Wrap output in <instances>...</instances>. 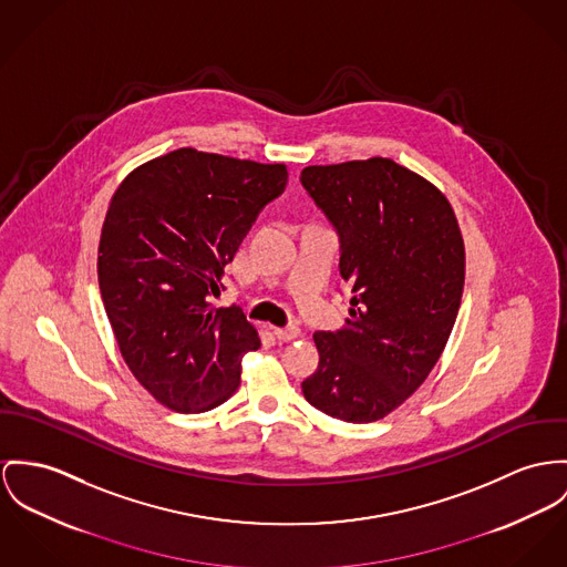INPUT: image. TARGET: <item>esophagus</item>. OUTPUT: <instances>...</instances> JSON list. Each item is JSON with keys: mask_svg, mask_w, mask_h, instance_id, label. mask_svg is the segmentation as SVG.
Returning a JSON list of instances; mask_svg holds the SVG:
<instances>
[{"mask_svg": "<svg viewBox=\"0 0 567 567\" xmlns=\"http://www.w3.org/2000/svg\"><path fill=\"white\" fill-rule=\"evenodd\" d=\"M274 334L280 341H293L300 337V328L298 326H285V328H274Z\"/></svg>", "mask_w": 567, "mask_h": 567, "instance_id": "34e87169", "label": "esophagus"}]
</instances>
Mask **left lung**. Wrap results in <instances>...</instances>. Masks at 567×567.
<instances>
[{
  "mask_svg": "<svg viewBox=\"0 0 567 567\" xmlns=\"http://www.w3.org/2000/svg\"><path fill=\"white\" fill-rule=\"evenodd\" d=\"M341 237L351 285L343 330L315 332L306 401L348 423L391 414L436 367L464 291L466 250L434 183L386 157L308 166L300 176Z\"/></svg>",
  "mask_w": 567,
  "mask_h": 567,
  "instance_id": "1",
  "label": "left lung"
}]
</instances>
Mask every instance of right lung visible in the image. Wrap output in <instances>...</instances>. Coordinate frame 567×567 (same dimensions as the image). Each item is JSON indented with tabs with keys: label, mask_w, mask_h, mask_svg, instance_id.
Instances as JSON below:
<instances>
[{
	"label": "right lung",
	"mask_w": 567,
	"mask_h": 567,
	"mask_svg": "<svg viewBox=\"0 0 567 567\" xmlns=\"http://www.w3.org/2000/svg\"><path fill=\"white\" fill-rule=\"evenodd\" d=\"M287 178L285 164L176 148L114 192L99 289L123 360L162 405L181 414L218 408L241 382V358L261 348L241 308H216L212 296Z\"/></svg>",
	"instance_id": "add662e5"
}]
</instances>
